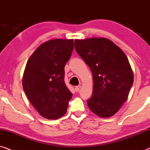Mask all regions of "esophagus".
I'll return each instance as SVG.
<instances>
[{
    "label": "esophagus",
    "mask_w": 150,
    "mask_h": 150,
    "mask_svg": "<svg viewBox=\"0 0 150 150\" xmlns=\"http://www.w3.org/2000/svg\"><path fill=\"white\" fill-rule=\"evenodd\" d=\"M80 88H81V86H76V87L75 88V90L77 92L79 91Z\"/></svg>",
    "instance_id": "1"
}]
</instances>
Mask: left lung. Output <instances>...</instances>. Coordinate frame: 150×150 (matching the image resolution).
Instances as JSON below:
<instances>
[{
	"label": "left lung",
	"mask_w": 150,
	"mask_h": 150,
	"mask_svg": "<svg viewBox=\"0 0 150 150\" xmlns=\"http://www.w3.org/2000/svg\"><path fill=\"white\" fill-rule=\"evenodd\" d=\"M77 53L93 77V92L88 106L99 117L116 113L127 100L134 81L129 61L117 45L106 38L75 39Z\"/></svg>",
	"instance_id": "8db88e82"
}]
</instances>
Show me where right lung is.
Returning a JSON list of instances; mask_svg holds the SVG:
<instances>
[{"mask_svg":"<svg viewBox=\"0 0 150 150\" xmlns=\"http://www.w3.org/2000/svg\"><path fill=\"white\" fill-rule=\"evenodd\" d=\"M73 47V39L49 40L37 48L26 63L23 88L33 106L46 119L64 115L72 98L64 76Z\"/></svg>","mask_w":150,"mask_h":150,"instance_id":"obj_1","label":"right lung"}]
</instances>
